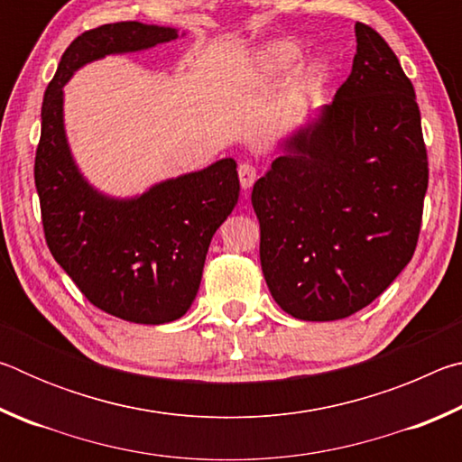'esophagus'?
<instances>
[{
    "label": "esophagus",
    "mask_w": 462,
    "mask_h": 462,
    "mask_svg": "<svg viewBox=\"0 0 462 462\" xmlns=\"http://www.w3.org/2000/svg\"><path fill=\"white\" fill-rule=\"evenodd\" d=\"M238 177H240V185L242 189H250L256 181V167L250 165V162H242L238 167Z\"/></svg>",
    "instance_id": "esophagus-1"
}]
</instances>
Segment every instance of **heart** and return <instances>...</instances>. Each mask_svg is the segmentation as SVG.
Returning a JSON list of instances; mask_svg holds the SVG:
<instances>
[{"label":"heart","instance_id":"b5f03b06","mask_svg":"<svg viewBox=\"0 0 462 462\" xmlns=\"http://www.w3.org/2000/svg\"><path fill=\"white\" fill-rule=\"evenodd\" d=\"M303 57V49L300 42L291 41V38H277L263 44L253 57H250L246 79L245 83L248 88H256V85H267L281 79L293 71L297 62ZM330 79V67L328 62L319 57L308 59L301 62L293 75L291 93L295 99H303L314 96Z\"/></svg>","mask_w":462,"mask_h":462}]
</instances>
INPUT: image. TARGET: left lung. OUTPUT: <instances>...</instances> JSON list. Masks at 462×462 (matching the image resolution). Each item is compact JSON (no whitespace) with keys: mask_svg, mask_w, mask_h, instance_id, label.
I'll use <instances>...</instances> for the list:
<instances>
[{"mask_svg":"<svg viewBox=\"0 0 462 462\" xmlns=\"http://www.w3.org/2000/svg\"><path fill=\"white\" fill-rule=\"evenodd\" d=\"M353 71L332 104L279 140L253 187L261 267L277 306L306 322L363 310L416 250L428 156L411 81L358 22Z\"/></svg>","mask_w":462,"mask_h":462,"instance_id":"1","label":"left lung"}]
</instances>
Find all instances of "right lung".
Masks as SVG:
<instances>
[{
    "instance_id": "1",
    "label": "right lung",
    "mask_w": 462,
    "mask_h": 462,
    "mask_svg": "<svg viewBox=\"0 0 462 462\" xmlns=\"http://www.w3.org/2000/svg\"><path fill=\"white\" fill-rule=\"evenodd\" d=\"M181 36L177 28L143 22L83 32L62 54L42 101L34 181L46 245L93 306L134 324H167L191 308L209 242L238 203L236 161L226 156L130 198L109 195L77 165L62 88L93 60Z\"/></svg>"
}]
</instances>
